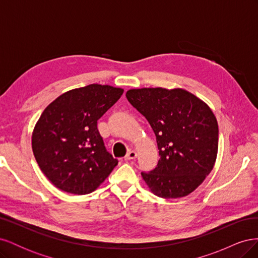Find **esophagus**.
I'll list each match as a JSON object with an SVG mask.
<instances>
[{
	"label": "esophagus",
	"instance_id": "esophagus-1",
	"mask_svg": "<svg viewBox=\"0 0 258 258\" xmlns=\"http://www.w3.org/2000/svg\"><path fill=\"white\" fill-rule=\"evenodd\" d=\"M137 158V152L136 151H129L128 154L124 156V159L126 160H132V159H136Z\"/></svg>",
	"mask_w": 258,
	"mask_h": 258
}]
</instances>
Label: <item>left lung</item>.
Here are the masks:
<instances>
[{
	"label": "left lung",
	"mask_w": 258,
	"mask_h": 258,
	"mask_svg": "<svg viewBox=\"0 0 258 258\" xmlns=\"http://www.w3.org/2000/svg\"><path fill=\"white\" fill-rule=\"evenodd\" d=\"M126 97L156 136L157 167L141 175L156 196L175 199L192 192L212 171L218 126L209 105L182 88L130 89Z\"/></svg>",
	"instance_id": "8db88e82"
}]
</instances>
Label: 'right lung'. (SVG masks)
<instances>
[{
	"mask_svg": "<svg viewBox=\"0 0 258 258\" xmlns=\"http://www.w3.org/2000/svg\"><path fill=\"white\" fill-rule=\"evenodd\" d=\"M123 89L91 84L62 93L45 108L32 132L38 167L57 188L74 195L95 191L117 166L97 121Z\"/></svg>",
	"mask_w": 258,
	"mask_h": 258,
	"instance_id": "obj_1",
	"label": "right lung"
}]
</instances>
